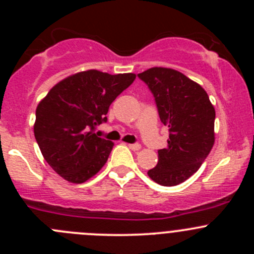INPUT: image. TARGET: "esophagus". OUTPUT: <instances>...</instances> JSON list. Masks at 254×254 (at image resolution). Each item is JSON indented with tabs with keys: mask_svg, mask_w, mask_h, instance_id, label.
I'll return each mask as SVG.
<instances>
[{
	"mask_svg": "<svg viewBox=\"0 0 254 254\" xmlns=\"http://www.w3.org/2000/svg\"><path fill=\"white\" fill-rule=\"evenodd\" d=\"M129 148H131L132 151H139L141 148V145L140 143H129Z\"/></svg>",
	"mask_w": 254,
	"mask_h": 254,
	"instance_id": "esophagus-1",
	"label": "esophagus"
}]
</instances>
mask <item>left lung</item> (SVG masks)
Returning <instances> with one entry per match:
<instances>
[{"instance_id": "8db88e82", "label": "left lung", "mask_w": 254, "mask_h": 254, "mask_svg": "<svg viewBox=\"0 0 254 254\" xmlns=\"http://www.w3.org/2000/svg\"><path fill=\"white\" fill-rule=\"evenodd\" d=\"M155 97L160 119L168 127L167 147L147 172L156 183H183L200 168L215 142V109L205 89L179 71L151 67L139 73Z\"/></svg>"}]
</instances>
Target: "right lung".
<instances>
[{"mask_svg": "<svg viewBox=\"0 0 254 254\" xmlns=\"http://www.w3.org/2000/svg\"><path fill=\"white\" fill-rule=\"evenodd\" d=\"M136 78L87 70L56 83L38 104L34 136L43 157L70 183L88 181L106 165L114 143L94 129L107 122L109 106Z\"/></svg>", "mask_w": 254, "mask_h": 254, "instance_id": "add662e5", "label": "right lung"}]
</instances>
